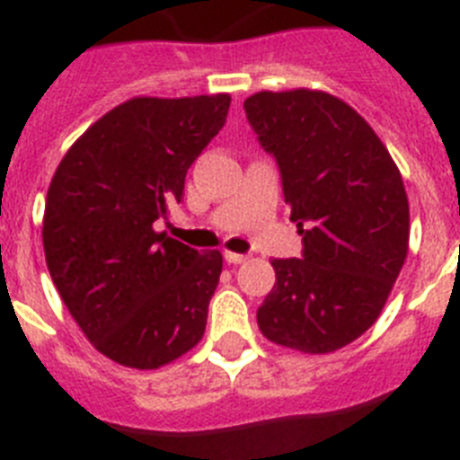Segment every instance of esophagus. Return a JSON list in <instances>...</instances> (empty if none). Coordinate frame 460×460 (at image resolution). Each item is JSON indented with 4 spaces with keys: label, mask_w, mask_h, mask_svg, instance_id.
<instances>
[{
    "label": "esophagus",
    "mask_w": 460,
    "mask_h": 460,
    "mask_svg": "<svg viewBox=\"0 0 460 460\" xmlns=\"http://www.w3.org/2000/svg\"><path fill=\"white\" fill-rule=\"evenodd\" d=\"M223 258H226V262H230V265H242V262H246V255L234 253V251H226Z\"/></svg>",
    "instance_id": "1"
}]
</instances>
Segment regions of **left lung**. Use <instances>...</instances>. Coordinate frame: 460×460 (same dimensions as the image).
<instances>
[{
  "label": "left lung",
  "mask_w": 460,
  "mask_h": 460,
  "mask_svg": "<svg viewBox=\"0 0 460 460\" xmlns=\"http://www.w3.org/2000/svg\"><path fill=\"white\" fill-rule=\"evenodd\" d=\"M243 110L279 161L304 258L271 260L258 308L267 341L327 355L359 339L387 304L408 258L410 205L401 170L368 121L320 89L258 92Z\"/></svg>",
  "instance_id": "obj_1"
}]
</instances>
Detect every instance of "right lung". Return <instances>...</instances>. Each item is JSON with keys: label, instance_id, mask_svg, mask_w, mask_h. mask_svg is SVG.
<instances>
[{"label": "right lung", "instance_id": "add662e5", "mask_svg": "<svg viewBox=\"0 0 460 460\" xmlns=\"http://www.w3.org/2000/svg\"><path fill=\"white\" fill-rule=\"evenodd\" d=\"M230 93L136 96L105 112L57 165L43 214L48 271L89 343L152 371L200 343L221 251L154 223L184 198L190 164L226 124Z\"/></svg>", "mask_w": 460, "mask_h": 460}]
</instances>
